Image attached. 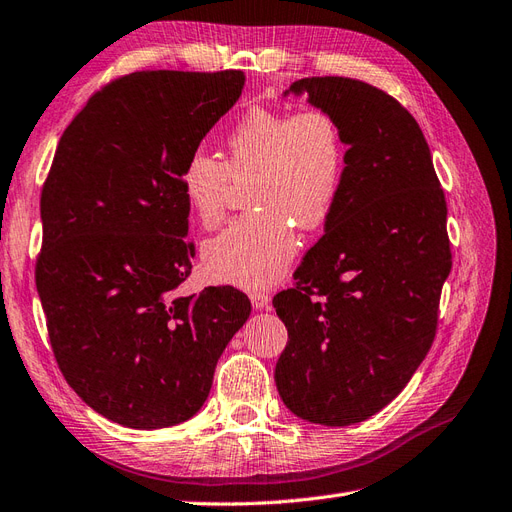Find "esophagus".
<instances>
[{
	"label": "esophagus",
	"mask_w": 512,
	"mask_h": 512,
	"mask_svg": "<svg viewBox=\"0 0 512 512\" xmlns=\"http://www.w3.org/2000/svg\"><path fill=\"white\" fill-rule=\"evenodd\" d=\"M250 299H252L254 309H269L271 307V294H267V292L256 290L250 294Z\"/></svg>",
	"instance_id": "esophagus-1"
}]
</instances>
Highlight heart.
Masks as SVG:
<instances>
[{
	"instance_id": "obj_1",
	"label": "heart",
	"mask_w": 512,
	"mask_h": 512,
	"mask_svg": "<svg viewBox=\"0 0 512 512\" xmlns=\"http://www.w3.org/2000/svg\"><path fill=\"white\" fill-rule=\"evenodd\" d=\"M226 160L194 151L179 170V194L194 220L215 228L232 179L250 181L243 215L203 245L213 282L245 290L275 284L299 252L297 228L329 222L342 192L346 145L335 117L320 108L254 106L226 136Z\"/></svg>"
}]
</instances>
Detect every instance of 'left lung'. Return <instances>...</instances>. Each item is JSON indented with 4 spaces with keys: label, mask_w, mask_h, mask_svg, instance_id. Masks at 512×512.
I'll return each instance as SVG.
<instances>
[{
    "label": "left lung",
    "mask_w": 512,
    "mask_h": 512,
    "mask_svg": "<svg viewBox=\"0 0 512 512\" xmlns=\"http://www.w3.org/2000/svg\"><path fill=\"white\" fill-rule=\"evenodd\" d=\"M288 94L331 113L348 151L324 235L273 297L288 329L275 384L303 421L346 427L391 404L433 344L453 265L446 200L416 119L382 89L312 76Z\"/></svg>",
    "instance_id": "8db88e82"
}]
</instances>
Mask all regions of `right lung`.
<instances>
[{"instance_id": "1", "label": "right lung", "mask_w": 512, "mask_h": 512, "mask_svg": "<svg viewBox=\"0 0 512 512\" xmlns=\"http://www.w3.org/2000/svg\"><path fill=\"white\" fill-rule=\"evenodd\" d=\"M243 85L241 70L132 72L59 138L40 196L36 286L61 374L123 427L192 418L250 318L232 286L175 294L194 258L179 170Z\"/></svg>"}]
</instances>
